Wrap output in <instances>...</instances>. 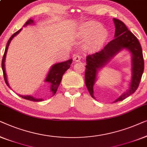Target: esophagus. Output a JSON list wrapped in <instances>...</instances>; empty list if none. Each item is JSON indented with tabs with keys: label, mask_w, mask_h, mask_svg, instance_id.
<instances>
[{
	"label": "esophagus",
	"mask_w": 147,
	"mask_h": 147,
	"mask_svg": "<svg viewBox=\"0 0 147 147\" xmlns=\"http://www.w3.org/2000/svg\"><path fill=\"white\" fill-rule=\"evenodd\" d=\"M80 59H81V57H80V55H74V61H76V62H78V61H80Z\"/></svg>",
	"instance_id": "34e87169"
}]
</instances>
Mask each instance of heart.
Here are the masks:
<instances>
[{
	"mask_svg": "<svg viewBox=\"0 0 147 147\" xmlns=\"http://www.w3.org/2000/svg\"><path fill=\"white\" fill-rule=\"evenodd\" d=\"M80 34L82 38L90 37V47L96 49L104 42L107 33L100 24L94 22H87L80 27Z\"/></svg>",
	"mask_w": 147,
	"mask_h": 147,
	"instance_id": "1",
	"label": "heart"
}]
</instances>
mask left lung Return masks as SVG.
<instances>
[{
	"label": "left lung",
	"mask_w": 147,
	"mask_h": 147,
	"mask_svg": "<svg viewBox=\"0 0 147 147\" xmlns=\"http://www.w3.org/2000/svg\"><path fill=\"white\" fill-rule=\"evenodd\" d=\"M115 25V38L111 40L99 52L89 55L86 57V65L84 74V80L86 88L92 98L93 86L96 81L97 72L108 63L111 58L123 49L130 51L133 55L132 78L129 88L116 99L115 102L123 100L136 91L139 85L144 71V59L141 46L137 38L128 29L123 22L113 18Z\"/></svg>",
	"instance_id": "8db88e82"
}]
</instances>
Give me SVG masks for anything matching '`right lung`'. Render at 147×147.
Instances as JSON below:
<instances>
[{
    "label": "right lung",
    "instance_id": "right-lung-1",
    "mask_svg": "<svg viewBox=\"0 0 147 147\" xmlns=\"http://www.w3.org/2000/svg\"><path fill=\"white\" fill-rule=\"evenodd\" d=\"M33 22H33L32 20H31V19L28 20L26 22V23L24 24V26H27L28 24H32ZM21 30H22V28H20V30H18V31L14 32V34L11 36V38L9 39V40H8V42H7V46H6V49H5V53H4V55L3 57V60H2V69H3V72L4 79H5V81L8 86H9V83H8V81H7V74H6V73H5V61L6 55H7L8 48H9V44H10V42H11V40L14 38V36H16V34H18V33L21 31ZM72 62H73V60L70 59V60H68V61H67L63 62V63L55 64V65H54L53 67H51L50 71L49 72L48 75H47L46 79H45V82H50L51 84V94L55 95L56 92H57V90L58 89V88H59L60 83H61L63 74L66 71H67L68 69H69L70 67H71ZM19 96L24 99H26V100H29L31 101H38H38L42 100V98L37 99V98H34V97L32 96H22V95H20V94H19Z\"/></svg>",
    "mask_w": 147,
    "mask_h": 147
}]
</instances>
